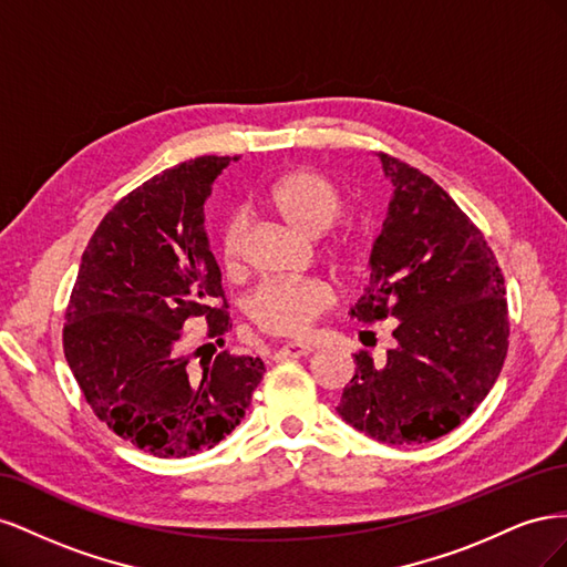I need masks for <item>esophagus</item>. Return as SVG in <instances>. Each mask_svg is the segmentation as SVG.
I'll list each match as a JSON object with an SVG mask.
<instances>
[{
	"instance_id": "1",
	"label": "esophagus",
	"mask_w": 567,
	"mask_h": 567,
	"mask_svg": "<svg viewBox=\"0 0 567 567\" xmlns=\"http://www.w3.org/2000/svg\"><path fill=\"white\" fill-rule=\"evenodd\" d=\"M312 350L307 346H300V342H286L277 350V357H307Z\"/></svg>"
}]
</instances>
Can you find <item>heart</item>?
<instances>
[{"instance_id":"heart-1","label":"heart","mask_w":567,"mask_h":567,"mask_svg":"<svg viewBox=\"0 0 567 567\" xmlns=\"http://www.w3.org/2000/svg\"><path fill=\"white\" fill-rule=\"evenodd\" d=\"M269 208L290 229L305 236H319L346 210L340 188L312 169H296L279 177L267 192ZM246 231L244 213H231L219 231V250L229 265L238 260ZM338 265L350 267L357 248L352 238H340L331 248ZM333 305V290L323 279H284L267 281L248 300V315L255 326L271 336L300 338Z\"/></svg>"}]
</instances>
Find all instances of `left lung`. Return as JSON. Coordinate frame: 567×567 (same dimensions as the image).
<instances>
[{"label": "left lung", "instance_id": "8db88e82", "mask_svg": "<svg viewBox=\"0 0 567 567\" xmlns=\"http://www.w3.org/2000/svg\"><path fill=\"white\" fill-rule=\"evenodd\" d=\"M392 182L371 277L350 315L392 319L383 364L354 354L340 419L385 444H423L452 433L487 398L508 350L502 269L485 236L440 184L379 153Z\"/></svg>", "mask_w": 567, "mask_h": 567}]
</instances>
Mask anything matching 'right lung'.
Wrapping results in <instances>:
<instances>
[{
  "label": "right lung",
  "mask_w": 567,
  "mask_h": 567,
  "mask_svg": "<svg viewBox=\"0 0 567 567\" xmlns=\"http://www.w3.org/2000/svg\"><path fill=\"white\" fill-rule=\"evenodd\" d=\"M229 161L179 163L120 200L82 252L65 310L63 352L84 400L117 437L161 458L225 440L265 373L260 357L225 350L194 364L182 350L188 319H208L219 342L231 326L203 225Z\"/></svg>",
  "instance_id": "right-lung-1"
}]
</instances>
